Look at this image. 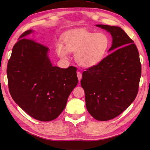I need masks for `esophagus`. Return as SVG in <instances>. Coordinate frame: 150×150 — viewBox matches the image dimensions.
I'll return each mask as SVG.
<instances>
[{"label":"esophagus","instance_id":"1","mask_svg":"<svg viewBox=\"0 0 150 150\" xmlns=\"http://www.w3.org/2000/svg\"><path fill=\"white\" fill-rule=\"evenodd\" d=\"M77 77L79 79V81H81V79H82V73L80 71L77 72Z\"/></svg>","mask_w":150,"mask_h":150}]
</instances>
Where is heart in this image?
<instances>
[{
    "mask_svg": "<svg viewBox=\"0 0 150 150\" xmlns=\"http://www.w3.org/2000/svg\"><path fill=\"white\" fill-rule=\"evenodd\" d=\"M65 46L57 44L56 50L62 58L69 52H75V59L79 65L91 68L98 64L107 55L111 45L109 37L104 33H96L86 29L70 31L63 38Z\"/></svg>",
    "mask_w": 150,
    "mask_h": 150,
    "instance_id": "1",
    "label": "heart"
}]
</instances>
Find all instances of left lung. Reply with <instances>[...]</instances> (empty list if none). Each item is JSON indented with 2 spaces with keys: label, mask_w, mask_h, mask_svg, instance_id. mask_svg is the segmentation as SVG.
Returning a JSON list of instances; mask_svg holds the SVG:
<instances>
[{
  "label": "left lung",
  "mask_w": 150,
  "mask_h": 150,
  "mask_svg": "<svg viewBox=\"0 0 150 150\" xmlns=\"http://www.w3.org/2000/svg\"><path fill=\"white\" fill-rule=\"evenodd\" d=\"M96 26L111 33L113 42L109 51L113 52L82 73L81 84L88 112L96 120L106 121L119 116L135 100L141 64L137 47L122 28Z\"/></svg>",
  "instance_id": "left-lung-1"
}]
</instances>
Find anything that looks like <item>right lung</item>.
I'll use <instances>...</instances> for the list:
<instances>
[{"label":"right lung","instance_id":"add662e5","mask_svg":"<svg viewBox=\"0 0 150 150\" xmlns=\"http://www.w3.org/2000/svg\"><path fill=\"white\" fill-rule=\"evenodd\" d=\"M32 32H24L13 47L7 67L9 90L13 100L31 117L51 121L64 110L77 86V69L53 66L48 47L28 39Z\"/></svg>","mask_w":150,"mask_h":150}]
</instances>
